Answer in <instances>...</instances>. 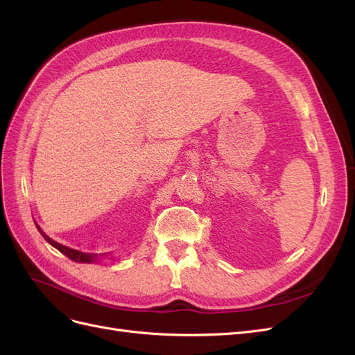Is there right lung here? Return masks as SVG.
I'll return each instance as SVG.
<instances>
[{
    "label": "right lung",
    "instance_id": "right-lung-1",
    "mask_svg": "<svg viewBox=\"0 0 355 355\" xmlns=\"http://www.w3.org/2000/svg\"><path fill=\"white\" fill-rule=\"evenodd\" d=\"M37 225V223H35ZM37 228H38V231L41 232V235L42 237L46 239V241H49L53 247H56V249L60 252V253H63L65 256H68L71 261H73V262H92V261H94L96 259V254H92V253H84V252H78V250H73V249H69V247H67V245H62V244H59V243H56L55 240H51L50 237H47V235L41 231V228L38 227L37 225Z\"/></svg>",
    "mask_w": 355,
    "mask_h": 355
}]
</instances>
